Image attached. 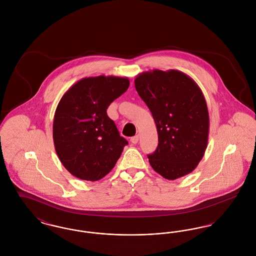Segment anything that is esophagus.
Returning a JSON list of instances; mask_svg holds the SVG:
<instances>
[{"instance_id":"1","label":"esophagus","mask_w":256,"mask_h":256,"mask_svg":"<svg viewBox=\"0 0 256 256\" xmlns=\"http://www.w3.org/2000/svg\"><path fill=\"white\" fill-rule=\"evenodd\" d=\"M138 141H139V136H138V135H135V136L130 138V142H132V144H137Z\"/></svg>"}]
</instances>
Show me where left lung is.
<instances>
[{
	"instance_id": "obj_1",
	"label": "left lung",
	"mask_w": 256,
	"mask_h": 256,
	"mask_svg": "<svg viewBox=\"0 0 256 256\" xmlns=\"http://www.w3.org/2000/svg\"><path fill=\"white\" fill-rule=\"evenodd\" d=\"M135 88L156 124L158 146L148 158L164 178L195 170L206 150L209 115L200 88L178 70H152L136 76Z\"/></svg>"
}]
</instances>
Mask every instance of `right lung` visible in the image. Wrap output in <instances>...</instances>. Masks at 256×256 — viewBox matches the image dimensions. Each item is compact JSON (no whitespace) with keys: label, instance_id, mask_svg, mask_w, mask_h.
Returning a JSON list of instances; mask_svg holds the SVG:
<instances>
[{"label":"right lung","instance_id":"1","mask_svg":"<svg viewBox=\"0 0 256 256\" xmlns=\"http://www.w3.org/2000/svg\"><path fill=\"white\" fill-rule=\"evenodd\" d=\"M128 86V78H84L61 98L54 113L52 138L58 158L74 176L97 182L120 158L128 143L106 110Z\"/></svg>","mask_w":256,"mask_h":256}]
</instances>
